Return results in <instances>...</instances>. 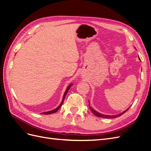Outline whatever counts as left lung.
I'll return each mask as SVG.
<instances>
[{
	"label": "left lung",
	"mask_w": 151,
	"mask_h": 151,
	"mask_svg": "<svg viewBox=\"0 0 151 151\" xmlns=\"http://www.w3.org/2000/svg\"><path fill=\"white\" fill-rule=\"evenodd\" d=\"M139 60H140V59L139 57ZM89 108H90V109H91V111H92V113L94 114V115H96V116H98V117L106 118H116V117H118V116H120L121 115H123V113H125L128 110V109H129V108L127 109H126L125 111H123L122 113H120V114H118V115H102V114H100L99 113L97 112L96 111H95L94 109H93L92 108H91V106H90V104H89Z\"/></svg>",
	"instance_id": "8db88e82"
}]
</instances>
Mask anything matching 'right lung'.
<instances>
[{
  "label": "right lung",
  "instance_id": "add662e5",
  "mask_svg": "<svg viewBox=\"0 0 151 151\" xmlns=\"http://www.w3.org/2000/svg\"><path fill=\"white\" fill-rule=\"evenodd\" d=\"M72 85V84H70L69 86H68L67 87V88L66 89V91H65V93H64V95H63V97L62 101V102H61L60 104L59 105V106H58L57 108H55V109H53V110H52V111H46V112H43V113H42V114H43V115H48V114H52V113H54L57 112V111L58 110V109H60V108L62 106V104H63V101H64V99H65V96H66V94H67V92H68V91L69 90V89H70V88Z\"/></svg>",
  "mask_w": 151,
  "mask_h": 151
}]
</instances>
